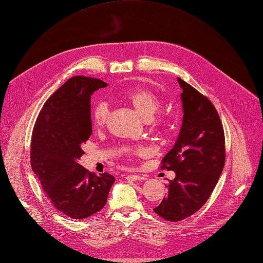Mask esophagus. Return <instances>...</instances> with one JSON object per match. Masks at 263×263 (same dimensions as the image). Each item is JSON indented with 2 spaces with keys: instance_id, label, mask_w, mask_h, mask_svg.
Returning <instances> with one entry per match:
<instances>
[{
  "instance_id": "obj_1",
  "label": "esophagus",
  "mask_w": 263,
  "mask_h": 263,
  "mask_svg": "<svg viewBox=\"0 0 263 263\" xmlns=\"http://www.w3.org/2000/svg\"><path fill=\"white\" fill-rule=\"evenodd\" d=\"M127 179H129V180H144V179H146V177L143 176V175L132 174V175H128Z\"/></svg>"
}]
</instances>
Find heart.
<instances>
[{
	"label": "heart",
	"instance_id": "obj_1",
	"mask_svg": "<svg viewBox=\"0 0 263 263\" xmlns=\"http://www.w3.org/2000/svg\"><path fill=\"white\" fill-rule=\"evenodd\" d=\"M124 98L129 101V103L140 114L144 119H151L161 108V101L158 96L148 88H130L124 91ZM109 115L108 105L104 102H100L96 104L91 111L92 121L97 125H103L107 121ZM157 128H165L167 121L165 118H159L155 120Z\"/></svg>",
	"mask_w": 263,
	"mask_h": 263
}]
</instances>
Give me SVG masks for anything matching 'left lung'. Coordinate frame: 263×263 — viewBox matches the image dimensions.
<instances>
[{"label":"left lung","instance_id":"8db88e82","mask_svg":"<svg viewBox=\"0 0 263 263\" xmlns=\"http://www.w3.org/2000/svg\"><path fill=\"white\" fill-rule=\"evenodd\" d=\"M182 124L178 139L162 159V170L174 171L167 195L154 209L163 219L180 221L206 203L226 161L224 132L218 111L208 97L181 78Z\"/></svg>","mask_w":263,"mask_h":263}]
</instances>
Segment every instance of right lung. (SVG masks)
<instances>
[{
	"label": "right lung",
	"instance_id": "obj_1",
	"mask_svg": "<svg viewBox=\"0 0 263 263\" xmlns=\"http://www.w3.org/2000/svg\"><path fill=\"white\" fill-rule=\"evenodd\" d=\"M106 83L74 76L46 101L34 124L31 166L55 210L85 219L104 208L115 177L89 172L78 163L92 134L91 95Z\"/></svg>",
	"mask_w": 263,
	"mask_h": 263
}]
</instances>
